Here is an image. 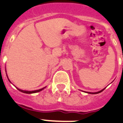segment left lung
<instances>
[{
  "mask_svg": "<svg viewBox=\"0 0 123 123\" xmlns=\"http://www.w3.org/2000/svg\"><path fill=\"white\" fill-rule=\"evenodd\" d=\"M104 90H105V89H103V90H102L99 91V92H95V93H91V92H88V93H91V94H97V93H101V92H103Z\"/></svg>",
  "mask_w": 123,
  "mask_h": 123,
  "instance_id": "8db88e82",
  "label": "left lung"
}]
</instances>
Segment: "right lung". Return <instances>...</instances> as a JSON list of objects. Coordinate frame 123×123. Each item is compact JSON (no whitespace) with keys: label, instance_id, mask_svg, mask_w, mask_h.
<instances>
[{"label":"right lung","instance_id":"obj_1","mask_svg":"<svg viewBox=\"0 0 123 123\" xmlns=\"http://www.w3.org/2000/svg\"><path fill=\"white\" fill-rule=\"evenodd\" d=\"M44 88H43L42 89H39V90H34V91H25V90H20V89H18L17 88L18 90L21 92H23L24 93H37V92H39L40 91L43 90V89Z\"/></svg>","mask_w":123,"mask_h":123}]
</instances>
